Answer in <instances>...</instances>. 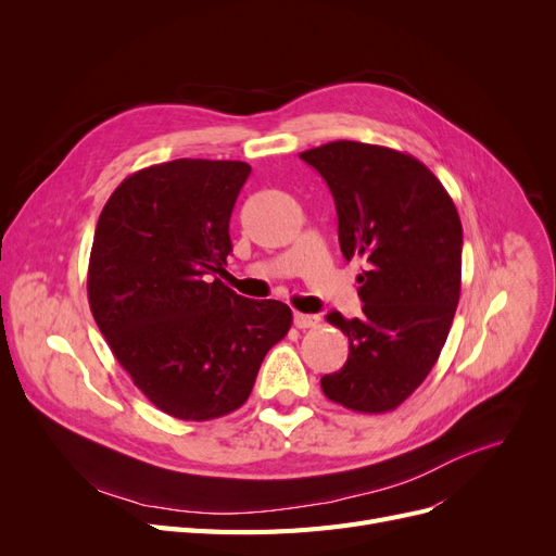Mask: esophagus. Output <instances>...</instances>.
Here are the masks:
<instances>
[{
    "label": "esophagus",
    "mask_w": 556,
    "mask_h": 556,
    "mask_svg": "<svg viewBox=\"0 0 556 556\" xmlns=\"http://www.w3.org/2000/svg\"><path fill=\"white\" fill-rule=\"evenodd\" d=\"M293 323H295L298 329H313V327H317L319 317L317 315H308V313H295L293 315Z\"/></svg>",
    "instance_id": "esophagus-1"
}]
</instances>
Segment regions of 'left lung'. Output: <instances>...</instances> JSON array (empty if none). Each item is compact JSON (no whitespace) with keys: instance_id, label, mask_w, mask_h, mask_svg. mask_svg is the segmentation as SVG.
I'll return each mask as SVG.
<instances>
[{"instance_id":"left-lung-1","label":"left lung","mask_w":556,"mask_h":556,"mask_svg":"<svg viewBox=\"0 0 556 556\" xmlns=\"http://www.w3.org/2000/svg\"><path fill=\"white\" fill-rule=\"evenodd\" d=\"M327 180L346 261H361L363 315L327 323L349 338L323 392L354 413L399 407L430 374L448 338L462 288V223L455 202L417 157L361 141L300 153Z\"/></svg>"}]
</instances>
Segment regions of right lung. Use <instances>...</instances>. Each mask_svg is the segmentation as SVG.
I'll list each match as a JSON object with an SVG mask.
<instances>
[{
  "label": "right lung",
  "instance_id": "1",
  "mask_svg": "<svg viewBox=\"0 0 556 556\" xmlns=\"http://www.w3.org/2000/svg\"><path fill=\"white\" fill-rule=\"evenodd\" d=\"M250 170L233 160L141 168L114 189L97 223L92 315L143 396L182 421L239 410L293 323L283 302L241 298L216 277Z\"/></svg>",
  "mask_w": 556,
  "mask_h": 556
}]
</instances>
